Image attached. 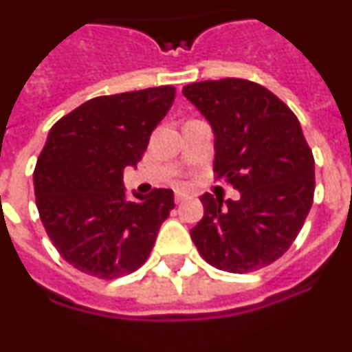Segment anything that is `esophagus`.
<instances>
[{
    "mask_svg": "<svg viewBox=\"0 0 352 352\" xmlns=\"http://www.w3.org/2000/svg\"><path fill=\"white\" fill-rule=\"evenodd\" d=\"M186 197H188V194L182 190H176V194H174V201H176V203H182V201H185Z\"/></svg>",
    "mask_w": 352,
    "mask_h": 352,
    "instance_id": "1",
    "label": "esophagus"
}]
</instances>
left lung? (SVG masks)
<instances>
[{
  "mask_svg": "<svg viewBox=\"0 0 352 352\" xmlns=\"http://www.w3.org/2000/svg\"><path fill=\"white\" fill-rule=\"evenodd\" d=\"M183 95L210 121L217 178L238 201L201 197L204 217L190 231L204 261L248 273L282 257L312 208L314 155L291 109L270 89L227 77L188 84Z\"/></svg>",
  "mask_w": 352,
  "mask_h": 352,
  "instance_id": "left-lung-1",
  "label": "left lung"
}]
</instances>
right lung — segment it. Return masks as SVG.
<instances>
[{
  "label": "right lung",
  "mask_w": 352,
  "mask_h": 352,
  "mask_svg": "<svg viewBox=\"0 0 352 352\" xmlns=\"http://www.w3.org/2000/svg\"><path fill=\"white\" fill-rule=\"evenodd\" d=\"M174 95V86H158L96 96L52 125L33 173L36 208L79 272L113 280L148 259L174 194L153 188L130 201L123 170L138 166Z\"/></svg>",
  "instance_id": "obj_1"
}]
</instances>
